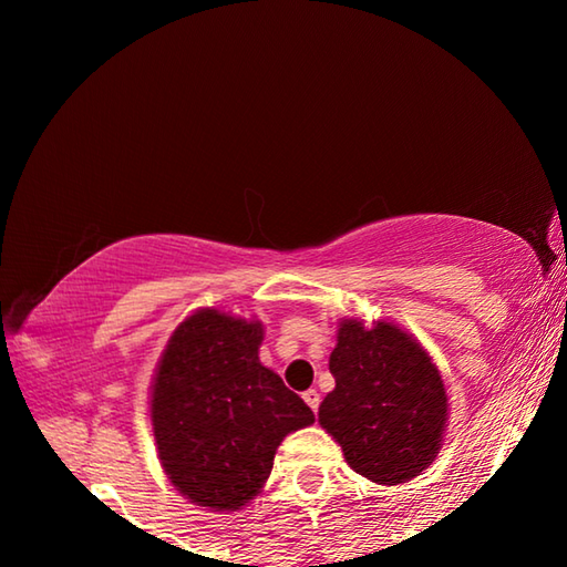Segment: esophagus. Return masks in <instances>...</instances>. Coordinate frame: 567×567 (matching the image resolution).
<instances>
[{
	"label": "esophagus",
	"mask_w": 567,
	"mask_h": 567,
	"mask_svg": "<svg viewBox=\"0 0 567 567\" xmlns=\"http://www.w3.org/2000/svg\"><path fill=\"white\" fill-rule=\"evenodd\" d=\"M302 400L307 402V408H310L312 412H318V408H320V392L318 390H307Z\"/></svg>",
	"instance_id": "34e87169"
}]
</instances>
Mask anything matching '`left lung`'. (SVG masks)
Returning <instances> with one entry per match:
<instances>
[{
  "label": "left lung",
  "mask_w": 567,
  "mask_h": 567,
  "mask_svg": "<svg viewBox=\"0 0 567 567\" xmlns=\"http://www.w3.org/2000/svg\"><path fill=\"white\" fill-rule=\"evenodd\" d=\"M334 390L318 422L348 465L378 485H400L433 465L447 427V390L430 352L390 320L338 322Z\"/></svg>",
  "instance_id": "8db88e82"
}]
</instances>
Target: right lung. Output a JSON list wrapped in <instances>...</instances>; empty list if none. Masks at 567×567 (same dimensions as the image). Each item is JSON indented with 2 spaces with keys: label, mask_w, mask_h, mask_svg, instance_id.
Instances as JSON below:
<instances>
[{
  "label": "right lung",
  "mask_w": 567,
  "mask_h": 567,
  "mask_svg": "<svg viewBox=\"0 0 567 567\" xmlns=\"http://www.w3.org/2000/svg\"><path fill=\"white\" fill-rule=\"evenodd\" d=\"M255 318L199 307L155 368L150 420L165 475L189 503L237 513L262 493L282 440L315 415L260 362Z\"/></svg>",
  "instance_id": "right-lung-1"
}]
</instances>
